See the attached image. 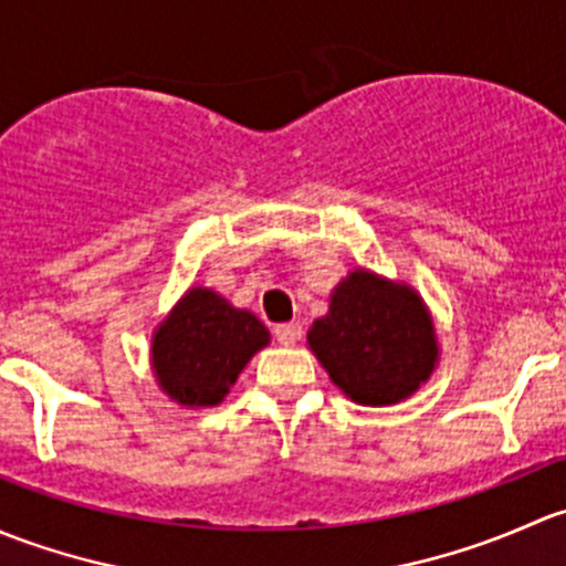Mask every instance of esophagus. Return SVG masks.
<instances>
[{"mask_svg": "<svg viewBox=\"0 0 566 566\" xmlns=\"http://www.w3.org/2000/svg\"><path fill=\"white\" fill-rule=\"evenodd\" d=\"M275 337L281 346H294V343L302 340V324L291 322V324H277L275 326Z\"/></svg>", "mask_w": 566, "mask_h": 566, "instance_id": "34e87169", "label": "esophagus"}]
</instances>
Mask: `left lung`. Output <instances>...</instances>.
<instances>
[{
    "label": "left lung",
    "instance_id": "1",
    "mask_svg": "<svg viewBox=\"0 0 566 566\" xmlns=\"http://www.w3.org/2000/svg\"><path fill=\"white\" fill-rule=\"evenodd\" d=\"M307 346L332 384L359 406L411 398L441 357L422 296L363 266L335 285L326 316L307 329Z\"/></svg>",
    "mask_w": 566,
    "mask_h": 566
}]
</instances>
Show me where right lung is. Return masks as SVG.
Masks as SVG:
<instances>
[{
	"instance_id": "1",
	"label": "right lung",
	"mask_w": 566,
	"mask_h": 566,
	"mask_svg": "<svg viewBox=\"0 0 566 566\" xmlns=\"http://www.w3.org/2000/svg\"><path fill=\"white\" fill-rule=\"evenodd\" d=\"M270 346V329L218 291L190 285L155 326L149 359L157 387L179 406L223 403L244 365Z\"/></svg>"
}]
</instances>
